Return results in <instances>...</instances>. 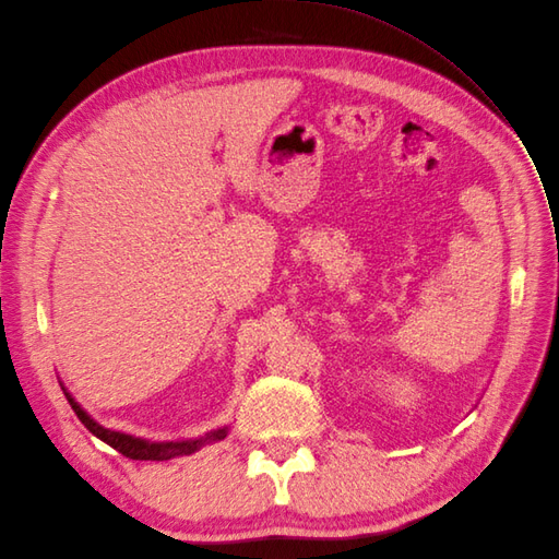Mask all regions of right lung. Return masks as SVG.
Here are the masks:
<instances>
[{
	"label": "right lung",
	"instance_id": "right-lung-1",
	"mask_svg": "<svg viewBox=\"0 0 559 559\" xmlns=\"http://www.w3.org/2000/svg\"><path fill=\"white\" fill-rule=\"evenodd\" d=\"M62 385V383H60ZM62 392L64 397H68L72 411L76 413V417L85 424V429L96 436L98 440H104L106 444H110L112 449H117L119 453H123L126 457H130V461H171V457H178V455H189L193 451H199L207 444H214V442H221L225 436H227V426H221V429H214L201 438H189V440H171V442H153V440H146V438H135L130 433H121V431H112V429H106V426L98 424L74 397L72 392H68V388L62 385Z\"/></svg>",
	"mask_w": 559,
	"mask_h": 559
}]
</instances>
